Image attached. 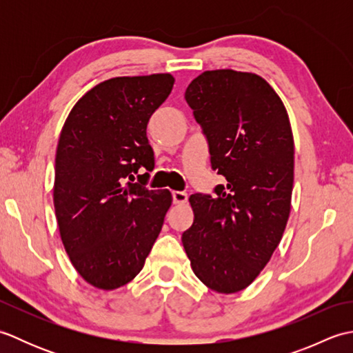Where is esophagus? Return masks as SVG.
Here are the masks:
<instances>
[{
  "instance_id": "esophagus-1",
  "label": "esophagus",
  "mask_w": 353,
  "mask_h": 353,
  "mask_svg": "<svg viewBox=\"0 0 353 353\" xmlns=\"http://www.w3.org/2000/svg\"><path fill=\"white\" fill-rule=\"evenodd\" d=\"M172 201H174L176 205H182L188 201V194L185 191H174L172 192Z\"/></svg>"
}]
</instances>
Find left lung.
<instances>
[{
  "label": "left lung",
  "instance_id": "8db88e82",
  "mask_svg": "<svg viewBox=\"0 0 353 353\" xmlns=\"http://www.w3.org/2000/svg\"><path fill=\"white\" fill-rule=\"evenodd\" d=\"M185 100L203 132L211 167L226 182L190 197L182 243L192 272L216 292L241 291L267 265L287 226L294 141L282 100L252 72L206 71Z\"/></svg>",
  "mask_w": 353,
  "mask_h": 353
}]
</instances>
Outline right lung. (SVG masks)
<instances>
[{"label":"right lung","mask_w":353,"mask_h":353,"mask_svg":"<svg viewBox=\"0 0 353 353\" xmlns=\"http://www.w3.org/2000/svg\"><path fill=\"white\" fill-rule=\"evenodd\" d=\"M172 85L170 74L106 80L81 97L63 124L56 219L72 265L97 288H119L141 272L171 206L170 191L133 181L141 168H153L147 124Z\"/></svg>","instance_id":"1"}]
</instances>
